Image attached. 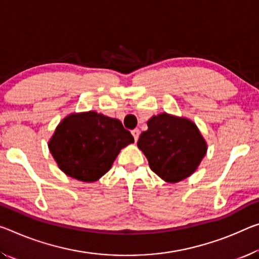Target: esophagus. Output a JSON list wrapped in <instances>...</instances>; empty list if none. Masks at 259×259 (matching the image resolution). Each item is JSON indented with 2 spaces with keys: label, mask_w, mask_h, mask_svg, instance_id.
Listing matches in <instances>:
<instances>
[{
  "label": "esophagus",
  "mask_w": 259,
  "mask_h": 259,
  "mask_svg": "<svg viewBox=\"0 0 259 259\" xmlns=\"http://www.w3.org/2000/svg\"><path fill=\"white\" fill-rule=\"evenodd\" d=\"M131 134H133V136H134V138H135V141H138V137H139V130L138 129H134L133 131H131Z\"/></svg>",
  "instance_id": "esophagus-1"
}]
</instances>
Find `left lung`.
I'll return each mask as SVG.
<instances>
[{
    "instance_id": "left-lung-1",
    "label": "left lung",
    "mask_w": 259,
    "mask_h": 259,
    "mask_svg": "<svg viewBox=\"0 0 259 259\" xmlns=\"http://www.w3.org/2000/svg\"><path fill=\"white\" fill-rule=\"evenodd\" d=\"M137 146L150 168L163 181L175 183L190 176L199 166L207 145L194 122L167 113L152 116Z\"/></svg>"
}]
</instances>
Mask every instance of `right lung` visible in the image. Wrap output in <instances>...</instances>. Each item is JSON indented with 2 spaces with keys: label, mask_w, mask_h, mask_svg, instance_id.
<instances>
[{
  "label": "right lung",
  "mask_w": 259,
  "mask_h": 259,
  "mask_svg": "<svg viewBox=\"0 0 259 259\" xmlns=\"http://www.w3.org/2000/svg\"><path fill=\"white\" fill-rule=\"evenodd\" d=\"M134 142L133 135L117 118L91 110L64 117L48 147L63 173L79 181L94 182L110 169L123 147Z\"/></svg>",
  "instance_id": "1"
}]
</instances>
